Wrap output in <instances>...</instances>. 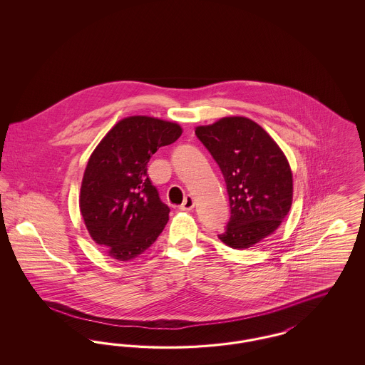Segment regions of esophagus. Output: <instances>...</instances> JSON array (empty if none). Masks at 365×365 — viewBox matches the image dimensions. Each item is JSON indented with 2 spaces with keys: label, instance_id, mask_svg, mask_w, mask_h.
Masks as SVG:
<instances>
[{
  "label": "esophagus",
  "instance_id": "obj_1",
  "mask_svg": "<svg viewBox=\"0 0 365 365\" xmlns=\"http://www.w3.org/2000/svg\"><path fill=\"white\" fill-rule=\"evenodd\" d=\"M192 208H194V201H192V198H191L190 195L186 197L185 201L182 202V205L179 207L180 210H191Z\"/></svg>",
  "mask_w": 365,
  "mask_h": 365
}]
</instances>
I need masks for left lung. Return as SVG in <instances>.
<instances>
[{"label": "left lung", "instance_id": "1", "mask_svg": "<svg viewBox=\"0 0 365 365\" xmlns=\"http://www.w3.org/2000/svg\"><path fill=\"white\" fill-rule=\"evenodd\" d=\"M226 180L231 217L219 240L247 249L271 235L293 201V174L278 143L257 123L223 118L195 128Z\"/></svg>", "mask_w": 365, "mask_h": 365}]
</instances>
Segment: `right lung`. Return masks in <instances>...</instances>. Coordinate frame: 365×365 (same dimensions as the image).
<instances>
[{"mask_svg":"<svg viewBox=\"0 0 365 365\" xmlns=\"http://www.w3.org/2000/svg\"><path fill=\"white\" fill-rule=\"evenodd\" d=\"M180 135L176 123L130 116L112 127L88 158L81 213L93 241L112 259L138 257L167 225L170 208L149 179L148 163Z\"/></svg>","mask_w":365,"mask_h":365,"instance_id":"add662e5","label":"right lung"}]
</instances>
